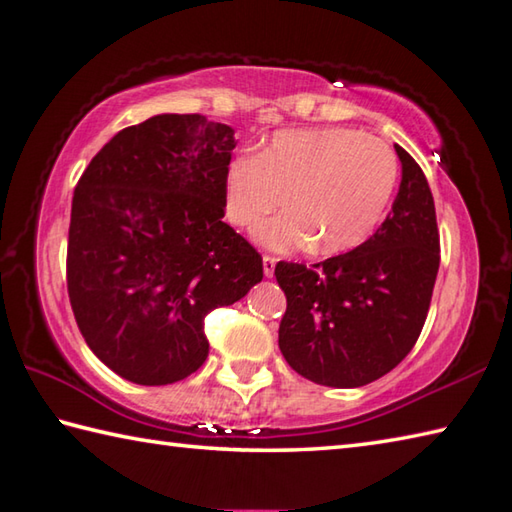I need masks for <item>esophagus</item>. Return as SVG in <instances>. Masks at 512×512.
<instances>
[{
	"label": "esophagus",
	"instance_id": "34e87169",
	"mask_svg": "<svg viewBox=\"0 0 512 512\" xmlns=\"http://www.w3.org/2000/svg\"><path fill=\"white\" fill-rule=\"evenodd\" d=\"M262 264H264V275H266V277H273V273H275V264H277V259H275V257H268V255H264V259H262Z\"/></svg>",
	"mask_w": 512,
	"mask_h": 512
}]
</instances>
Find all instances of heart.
I'll list each match as a JSON object with an SVG mask.
<instances>
[{"mask_svg": "<svg viewBox=\"0 0 512 512\" xmlns=\"http://www.w3.org/2000/svg\"><path fill=\"white\" fill-rule=\"evenodd\" d=\"M392 147L360 129H282L259 154L232 156L224 172V210L232 226L253 230L284 201V215L257 228L259 244L318 255L360 248L385 219L398 185Z\"/></svg>", "mask_w": 512, "mask_h": 512, "instance_id": "b5f03b06", "label": "heart"}]
</instances>
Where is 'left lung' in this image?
Instances as JSON below:
<instances>
[{"mask_svg":"<svg viewBox=\"0 0 512 512\" xmlns=\"http://www.w3.org/2000/svg\"><path fill=\"white\" fill-rule=\"evenodd\" d=\"M403 165L392 212L360 248L313 268L280 262L286 295L280 351L297 374L327 387H362L392 371L416 345L439 273V228L430 185Z\"/></svg>","mask_w":512,"mask_h":512,"instance_id":"obj_1","label":"left lung"}]
</instances>
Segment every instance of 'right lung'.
Returning a JSON list of instances; mask_svg holds the SVG:
<instances>
[{
	"label": "right lung",
	"mask_w": 512,
	"mask_h": 512,
	"mask_svg": "<svg viewBox=\"0 0 512 512\" xmlns=\"http://www.w3.org/2000/svg\"><path fill=\"white\" fill-rule=\"evenodd\" d=\"M235 129L201 114L125 127L73 192L67 288L89 349L136 385L208 358L203 320L262 282V257L224 219Z\"/></svg>",
	"instance_id": "obj_1"
}]
</instances>
